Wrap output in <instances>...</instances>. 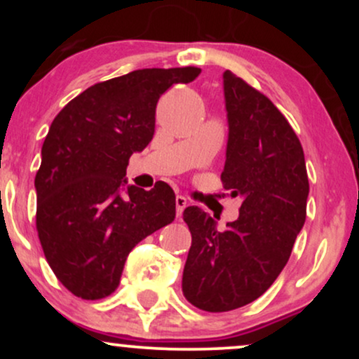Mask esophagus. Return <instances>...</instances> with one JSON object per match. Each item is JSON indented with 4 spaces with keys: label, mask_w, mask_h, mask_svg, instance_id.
I'll list each match as a JSON object with an SVG mask.
<instances>
[{
    "label": "esophagus",
    "mask_w": 359,
    "mask_h": 359,
    "mask_svg": "<svg viewBox=\"0 0 359 359\" xmlns=\"http://www.w3.org/2000/svg\"><path fill=\"white\" fill-rule=\"evenodd\" d=\"M187 199H185L184 196H177L175 197V211H177V217H180L182 216V212H184V209L187 208Z\"/></svg>",
    "instance_id": "34e87169"
}]
</instances>
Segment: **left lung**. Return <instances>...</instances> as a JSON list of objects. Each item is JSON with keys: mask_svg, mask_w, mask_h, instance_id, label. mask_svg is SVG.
<instances>
[{"mask_svg": "<svg viewBox=\"0 0 359 359\" xmlns=\"http://www.w3.org/2000/svg\"><path fill=\"white\" fill-rule=\"evenodd\" d=\"M222 77L229 137L221 180L243 197L240 217L217 231L201 208L184 211L192 245L182 292L208 312L233 311L269 290L306 222L309 196L304 150L287 118L236 74Z\"/></svg>", "mask_w": 359, "mask_h": 359, "instance_id": "1", "label": "left lung"}]
</instances>
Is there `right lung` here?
<instances>
[{
	"instance_id": "right-lung-1",
	"label": "right lung",
	"mask_w": 359,
	"mask_h": 359,
	"mask_svg": "<svg viewBox=\"0 0 359 359\" xmlns=\"http://www.w3.org/2000/svg\"><path fill=\"white\" fill-rule=\"evenodd\" d=\"M199 67L140 69L97 82L62 108L42 147L35 175L36 231L59 282L84 300L119 285L130 251L175 219V194L128 185L126 167L155 133L160 96L187 84Z\"/></svg>"
}]
</instances>
